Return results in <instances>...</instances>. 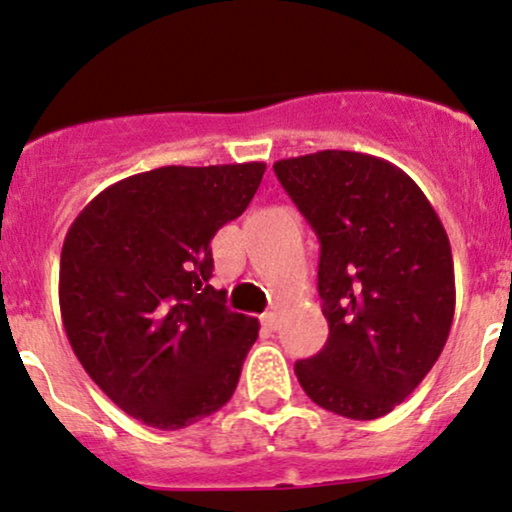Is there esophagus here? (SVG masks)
<instances>
[{
  "label": "esophagus",
  "instance_id": "34e87169",
  "mask_svg": "<svg viewBox=\"0 0 512 512\" xmlns=\"http://www.w3.org/2000/svg\"><path fill=\"white\" fill-rule=\"evenodd\" d=\"M261 324H263V329L273 331L275 326H278V314H275V312H266V314H261Z\"/></svg>",
  "mask_w": 512,
  "mask_h": 512
}]
</instances>
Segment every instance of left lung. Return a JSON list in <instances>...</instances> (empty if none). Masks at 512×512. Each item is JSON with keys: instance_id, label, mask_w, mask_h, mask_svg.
Segmentation results:
<instances>
[{"instance_id": "left-lung-1", "label": "left lung", "mask_w": 512, "mask_h": 512, "mask_svg": "<svg viewBox=\"0 0 512 512\" xmlns=\"http://www.w3.org/2000/svg\"><path fill=\"white\" fill-rule=\"evenodd\" d=\"M317 232L326 346L295 363L321 409L372 421L440 358L455 317V266L438 212L399 166L324 149L273 164Z\"/></svg>"}]
</instances>
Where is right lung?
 Instances as JSON below:
<instances>
[{
    "mask_svg": "<svg viewBox=\"0 0 512 512\" xmlns=\"http://www.w3.org/2000/svg\"><path fill=\"white\" fill-rule=\"evenodd\" d=\"M266 164L162 166L79 212L60 256L74 355L128 416L179 430L232 399L258 321L210 285L217 229L251 203Z\"/></svg>",
    "mask_w": 512,
    "mask_h": 512,
    "instance_id": "add662e5",
    "label": "right lung"
}]
</instances>
